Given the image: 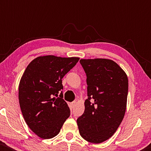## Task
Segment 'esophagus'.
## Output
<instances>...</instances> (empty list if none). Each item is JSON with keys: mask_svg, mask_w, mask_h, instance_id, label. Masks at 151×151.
Returning a JSON list of instances; mask_svg holds the SVG:
<instances>
[{"mask_svg": "<svg viewBox=\"0 0 151 151\" xmlns=\"http://www.w3.org/2000/svg\"><path fill=\"white\" fill-rule=\"evenodd\" d=\"M76 101H73V102H72L71 103V108H74V107H75V106H76Z\"/></svg>", "mask_w": 151, "mask_h": 151, "instance_id": "obj_1", "label": "esophagus"}]
</instances>
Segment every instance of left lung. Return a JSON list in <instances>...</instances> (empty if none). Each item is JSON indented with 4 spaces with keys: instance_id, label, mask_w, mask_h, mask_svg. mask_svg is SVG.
Wrapping results in <instances>:
<instances>
[{
    "instance_id": "8db88e82",
    "label": "left lung",
    "mask_w": 151,
    "mask_h": 151,
    "mask_svg": "<svg viewBox=\"0 0 151 151\" xmlns=\"http://www.w3.org/2000/svg\"><path fill=\"white\" fill-rule=\"evenodd\" d=\"M86 75L88 98L77 119L80 135L100 144L115 133L126 112L129 81L127 74L109 59H81Z\"/></svg>"
}]
</instances>
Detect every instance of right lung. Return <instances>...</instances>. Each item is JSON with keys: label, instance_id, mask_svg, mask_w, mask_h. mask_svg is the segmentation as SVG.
I'll return each instance as SVG.
<instances>
[{"label": "right lung", "instance_id": "right-lung-1", "mask_svg": "<svg viewBox=\"0 0 151 151\" xmlns=\"http://www.w3.org/2000/svg\"><path fill=\"white\" fill-rule=\"evenodd\" d=\"M79 59L38 57L29 64L20 79L18 99L22 115L29 129L42 139L56 136L69 117V107L63 91L59 92L63 89L62 79Z\"/></svg>", "mask_w": 151, "mask_h": 151}]
</instances>
